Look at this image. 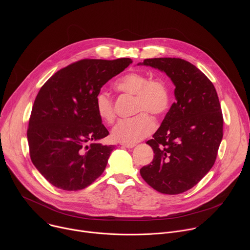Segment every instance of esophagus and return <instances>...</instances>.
Returning <instances> with one entry per match:
<instances>
[{
  "label": "esophagus",
  "instance_id": "34e87169",
  "mask_svg": "<svg viewBox=\"0 0 250 250\" xmlns=\"http://www.w3.org/2000/svg\"><path fill=\"white\" fill-rule=\"evenodd\" d=\"M124 147H126V148H132V147H134L135 146V145L134 144H121Z\"/></svg>",
  "mask_w": 250,
  "mask_h": 250
}]
</instances>
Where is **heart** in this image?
Listing matches in <instances>:
<instances>
[{
	"instance_id": "b5f03b06",
	"label": "heart",
	"mask_w": 250,
	"mask_h": 250,
	"mask_svg": "<svg viewBox=\"0 0 250 250\" xmlns=\"http://www.w3.org/2000/svg\"><path fill=\"white\" fill-rule=\"evenodd\" d=\"M118 91L134 96L133 118L121 120L113 129L112 136L121 144H135L148 136L155 128L154 117L164 115L170 105V89L161 78H149L140 72H129L119 79ZM96 111L102 121L112 125L116 120L114 102L106 93H99L95 100Z\"/></svg>"
}]
</instances>
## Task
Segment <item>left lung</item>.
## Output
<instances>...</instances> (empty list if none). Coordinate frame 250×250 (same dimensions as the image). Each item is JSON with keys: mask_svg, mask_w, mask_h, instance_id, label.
<instances>
[{"mask_svg": "<svg viewBox=\"0 0 250 250\" xmlns=\"http://www.w3.org/2000/svg\"><path fill=\"white\" fill-rule=\"evenodd\" d=\"M142 64L171 78L176 102L146 141L154 157L140 175L159 193L181 194L197 185L216 162L224 134L219 97L209 79L184 59L149 58Z\"/></svg>", "mask_w": 250, "mask_h": 250, "instance_id": "8db88e82", "label": "left lung"}]
</instances>
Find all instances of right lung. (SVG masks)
Segmentation results:
<instances>
[{
	"mask_svg": "<svg viewBox=\"0 0 250 250\" xmlns=\"http://www.w3.org/2000/svg\"><path fill=\"white\" fill-rule=\"evenodd\" d=\"M131 63L130 58L82 59L57 71L41 88L27 140L33 165L51 185L82 190L104 172L115 146L88 144L109 134L96 111V96Z\"/></svg>",
	"mask_w": 250,
	"mask_h": 250,
	"instance_id": "add662e5",
	"label": "right lung"
}]
</instances>
